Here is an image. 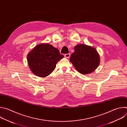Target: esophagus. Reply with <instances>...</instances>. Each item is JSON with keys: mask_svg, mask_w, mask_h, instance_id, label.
<instances>
[{"mask_svg": "<svg viewBox=\"0 0 127 127\" xmlns=\"http://www.w3.org/2000/svg\"><path fill=\"white\" fill-rule=\"evenodd\" d=\"M70 54H69V53L66 54H65V55H64V57H65V58H69L70 57Z\"/></svg>", "mask_w": 127, "mask_h": 127, "instance_id": "obj_1", "label": "esophagus"}]
</instances>
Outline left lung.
<instances>
[{
	"mask_svg": "<svg viewBox=\"0 0 127 127\" xmlns=\"http://www.w3.org/2000/svg\"><path fill=\"white\" fill-rule=\"evenodd\" d=\"M75 69L80 73L86 75L94 72L100 64V55L93 47L85 44H78L70 58Z\"/></svg>",
	"mask_w": 127,
	"mask_h": 127,
	"instance_id": "obj_1",
	"label": "left lung"
}]
</instances>
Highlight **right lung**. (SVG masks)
Masks as SVG:
<instances>
[{
	"instance_id": "right-lung-1",
	"label": "right lung",
	"mask_w": 127,
	"mask_h": 127,
	"mask_svg": "<svg viewBox=\"0 0 127 127\" xmlns=\"http://www.w3.org/2000/svg\"><path fill=\"white\" fill-rule=\"evenodd\" d=\"M63 55L59 50L48 43L40 44L29 52L27 60L29 69L36 76L45 77L55 69Z\"/></svg>"
}]
</instances>
